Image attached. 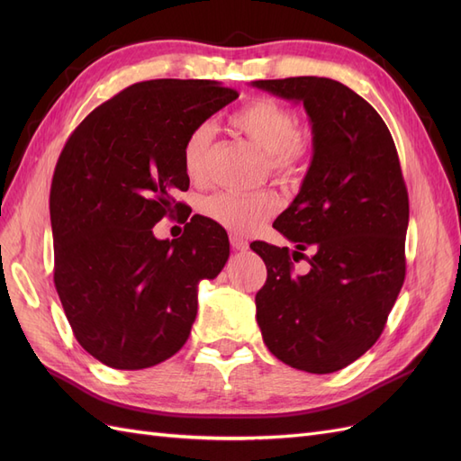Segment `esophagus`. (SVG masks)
Returning <instances> with one entry per match:
<instances>
[{
  "label": "esophagus",
  "instance_id": "esophagus-1",
  "mask_svg": "<svg viewBox=\"0 0 461 461\" xmlns=\"http://www.w3.org/2000/svg\"><path fill=\"white\" fill-rule=\"evenodd\" d=\"M230 246L232 249H236V252H246L248 249V242L236 234H230Z\"/></svg>",
  "mask_w": 461,
  "mask_h": 461
}]
</instances>
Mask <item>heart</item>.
<instances>
[{
  "instance_id": "obj_1",
  "label": "heart",
  "mask_w": 461,
  "mask_h": 461,
  "mask_svg": "<svg viewBox=\"0 0 461 461\" xmlns=\"http://www.w3.org/2000/svg\"><path fill=\"white\" fill-rule=\"evenodd\" d=\"M229 121L234 131H239L265 153V163L271 175L281 180H296L302 176L312 158V140L296 131V117L288 107L269 97H258L236 109ZM213 138L215 129L207 121L196 124L188 132L183 144V169L190 178L202 176ZM278 207L281 200L269 192L249 194V196L221 192L207 196L200 203L207 219L236 234L258 230L278 212Z\"/></svg>"
}]
</instances>
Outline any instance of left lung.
Returning <instances> with one entry per match:
<instances>
[{
	"label": "left lung",
	"instance_id": "left-lung-1",
	"mask_svg": "<svg viewBox=\"0 0 461 461\" xmlns=\"http://www.w3.org/2000/svg\"><path fill=\"white\" fill-rule=\"evenodd\" d=\"M252 86L303 104L313 134L298 196L273 222L296 249L252 248L267 265L258 325L283 364L334 373L381 337L406 276L410 202L396 146L381 115L342 82L294 77ZM303 251L312 252L311 271L294 276L291 259Z\"/></svg>",
	"mask_w": 461,
	"mask_h": 461
}]
</instances>
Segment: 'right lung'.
Segmentation results:
<instances>
[{
    "label": "right lung",
    "instance_id": "right-lung-1",
    "mask_svg": "<svg viewBox=\"0 0 461 461\" xmlns=\"http://www.w3.org/2000/svg\"><path fill=\"white\" fill-rule=\"evenodd\" d=\"M239 94L215 80L159 78L95 107L61 151L50 194L53 281L77 340L113 369L175 356L198 313V285L229 259V236L194 215L185 234L153 225L183 215V144ZM188 219V217H186Z\"/></svg>",
    "mask_w": 461,
    "mask_h": 461
}]
</instances>
